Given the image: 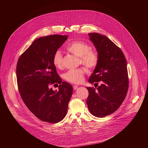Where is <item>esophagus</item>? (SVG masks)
Returning a JSON list of instances; mask_svg holds the SVG:
<instances>
[{
    "label": "esophagus",
    "mask_w": 148,
    "mask_h": 148,
    "mask_svg": "<svg viewBox=\"0 0 148 148\" xmlns=\"http://www.w3.org/2000/svg\"><path fill=\"white\" fill-rule=\"evenodd\" d=\"M78 86H73V89H74V90H76L77 89H78Z\"/></svg>",
    "instance_id": "1"
}]
</instances>
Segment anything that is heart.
<instances>
[{
  "mask_svg": "<svg viewBox=\"0 0 148 148\" xmlns=\"http://www.w3.org/2000/svg\"><path fill=\"white\" fill-rule=\"evenodd\" d=\"M68 51L79 57V63L90 69L96 67L98 62V57L96 52L91 50L90 46L82 41H74L67 47ZM53 62L58 68L62 66V56L60 51L54 54ZM86 70L84 69L70 70L63 75V77L68 82L73 84H79L84 81Z\"/></svg>",
  "mask_w": 148,
  "mask_h": 148,
  "instance_id": "b5f03b06",
  "label": "heart"
}]
</instances>
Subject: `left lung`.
Segmentation results:
<instances>
[{
	"instance_id": "obj_1",
	"label": "left lung",
	"mask_w": 148,
	"mask_h": 148,
	"mask_svg": "<svg viewBox=\"0 0 148 148\" xmlns=\"http://www.w3.org/2000/svg\"><path fill=\"white\" fill-rule=\"evenodd\" d=\"M88 35L98 57L88 82L98 84L101 81L102 84L97 90L87 87L86 102L92 115L103 118L115 112L126 97L129 87L127 64L122 50L107 37L97 33Z\"/></svg>"
}]
</instances>
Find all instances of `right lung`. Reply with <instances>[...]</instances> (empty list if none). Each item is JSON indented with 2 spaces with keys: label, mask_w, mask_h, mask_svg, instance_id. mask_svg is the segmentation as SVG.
<instances>
[{
  "label": "right lung",
  "mask_w": 148,
  "mask_h": 148,
  "mask_svg": "<svg viewBox=\"0 0 148 148\" xmlns=\"http://www.w3.org/2000/svg\"><path fill=\"white\" fill-rule=\"evenodd\" d=\"M68 38L54 34L36 39L17 61V85L23 102L39 119L57 123L66 116L73 88L58 76L53 58L54 53ZM60 84L58 91L49 88Z\"/></svg>",
  "instance_id": "1"
}]
</instances>
